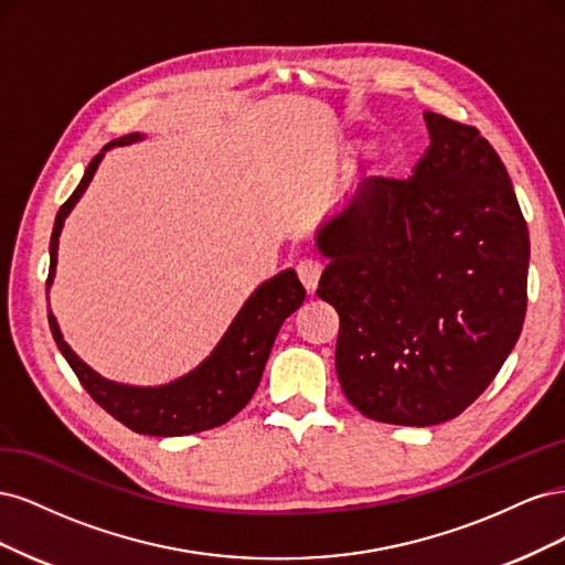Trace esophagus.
<instances>
[{
  "label": "esophagus",
  "instance_id": "1",
  "mask_svg": "<svg viewBox=\"0 0 565 565\" xmlns=\"http://www.w3.org/2000/svg\"><path fill=\"white\" fill-rule=\"evenodd\" d=\"M320 273H322V264L318 259H313V256H306V259H301L297 264V276H299L301 285L309 289V292H313V289L318 287Z\"/></svg>",
  "mask_w": 565,
  "mask_h": 565
}]
</instances>
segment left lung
<instances>
[{
  "instance_id": "obj_1",
  "label": "left lung",
  "mask_w": 565,
  "mask_h": 565,
  "mask_svg": "<svg viewBox=\"0 0 565 565\" xmlns=\"http://www.w3.org/2000/svg\"><path fill=\"white\" fill-rule=\"evenodd\" d=\"M424 119L431 146L413 177L365 181L316 235L341 391L401 426L465 413L514 349L527 303V226L500 156L469 125Z\"/></svg>"
}]
</instances>
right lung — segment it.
I'll use <instances>...</instances> for the list:
<instances>
[{"instance_id": "right-lung-1", "label": "right lung", "mask_w": 565, "mask_h": 565, "mask_svg": "<svg viewBox=\"0 0 565 565\" xmlns=\"http://www.w3.org/2000/svg\"><path fill=\"white\" fill-rule=\"evenodd\" d=\"M143 139L141 134H129L108 143L104 150ZM104 158V152L89 162L75 193L67 198L54 221V233L49 243V278L46 287L54 280L56 256H58V235L65 216L71 214L75 202L87 191L89 181L96 174V167ZM306 289L301 287L297 273L287 268L276 278L262 282L254 289V295L245 301L241 313L235 316L226 334L221 337L216 349L210 358L193 370L183 374L181 380L169 382L164 386H127L100 377L87 363L79 361L77 353L65 344L58 330L54 313L49 311V328L56 339L67 365L77 374L79 384L87 388L89 396L122 422L136 434L146 436H188L198 431L214 429L235 417L254 396L256 386L262 382V374L273 349V341L280 330L285 318L292 316L303 303Z\"/></svg>"}]
</instances>
